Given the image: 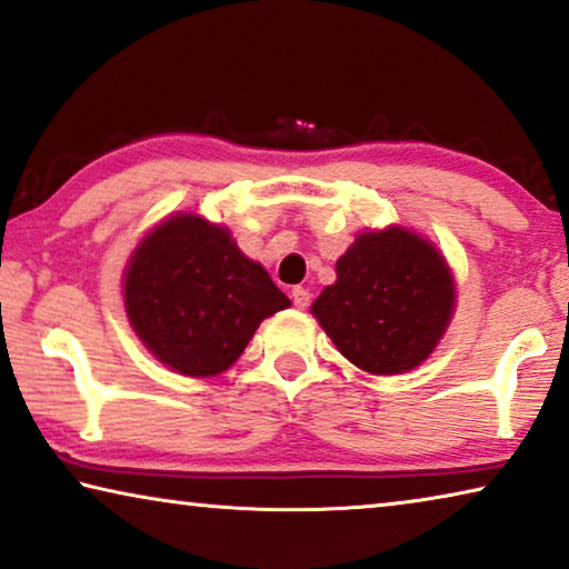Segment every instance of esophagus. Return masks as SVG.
Instances as JSON below:
<instances>
[{"instance_id":"1","label":"esophagus","mask_w":569,"mask_h":569,"mask_svg":"<svg viewBox=\"0 0 569 569\" xmlns=\"http://www.w3.org/2000/svg\"><path fill=\"white\" fill-rule=\"evenodd\" d=\"M291 299H293V303H296V306H299V309H306V306L311 303V293L306 291L303 286H296L293 291H291Z\"/></svg>"}]
</instances>
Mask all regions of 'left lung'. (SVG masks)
I'll return each instance as SVG.
<instances>
[{
    "instance_id": "obj_1",
    "label": "left lung",
    "mask_w": 569,
    "mask_h": 569,
    "mask_svg": "<svg viewBox=\"0 0 569 569\" xmlns=\"http://www.w3.org/2000/svg\"><path fill=\"white\" fill-rule=\"evenodd\" d=\"M456 278L436 242L402 224L359 232L337 260V281L311 303L341 355L369 375H405L446 337Z\"/></svg>"
}]
</instances>
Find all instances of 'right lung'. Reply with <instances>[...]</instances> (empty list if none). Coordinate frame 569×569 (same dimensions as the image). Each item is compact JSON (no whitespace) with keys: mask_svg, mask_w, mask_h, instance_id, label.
<instances>
[{"mask_svg":"<svg viewBox=\"0 0 569 569\" xmlns=\"http://www.w3.org/2000/svg\"><path fill=\"white\" fill-rule=\"evenodd\" d=\"M291 306L224 224L174 212L133 248L123 270L131 329L171 372L214 377L238 362L260 321Z\"/></svg>","mask_w":569,"mask_h":569,"instance_id":"obj_1","label":"right lung"}]
</instances>
